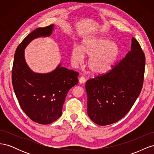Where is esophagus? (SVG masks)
I'll return each instance as SVG.
<instances>
[{
    "instance_id": "34e87169",
    "label": "esophagus",
    "mask_w": 154,
    "mask_h": 154,
    "mask_svg": "<svg viewBox=\"0 0 154 154\" xmlns=\"http://www.w3.org/2000/svg\"><path fill=\"white\" fill-rule=\"evenodd\" d=\"M85 78L83 77V76H82L80 78V79H79V83H84L85 82Z\"/></svg>"
}]
</instances>
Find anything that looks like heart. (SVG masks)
<instances>
[{
	"instance_id": "b5f03b06",
	"label": "heart",
	"mask_w": 154,
	"mask_h": 154,
	"mask_svg": "<svg viewBox=\"0 0 154 154\" xmlns=\"http://www.w3.org/2000/svg\"><path fill=\"white\" fill-rule=\"evenodd\" d=\"M119 55L118 46L112 41L103 37H88L82 41L80 47L71 51V59L74 64L80 63L83 57H89L87 66L95 75H101L113 68Z\"/></svg>"
}]
</instances>
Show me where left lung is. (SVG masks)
I'll return each mask as SVG.
<instances>
[{"label": "left lung", "mask_w": 154, "mask_h": 154, "mask_svg": "<svg viewBox=\"0 0 154 154\" xmlns=\"http://www.w3.org/2000/svg\"><path fill=\"white\" fill-rule=\"evenodd\" d=\"M145 57L138 42L132 38L131 50L104 75L87 80V114L96 124L105 126L127 114L141 91Z\"/></svg>", "instance_id": "left-lung-1"}]
</instances>
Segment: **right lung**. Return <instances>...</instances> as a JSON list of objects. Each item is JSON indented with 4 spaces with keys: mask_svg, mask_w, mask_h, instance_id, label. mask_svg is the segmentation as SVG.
Wrapping results in <instances>:
<instances>
[{
    "mask_svg": "<svg viewBox=\"0 0 154 154\" xmlns=\"http://www.w3.org/2000/svg\"><path fill=\"white\" fill-rule=\"evenodd\" d=\"M53 24L39 27L23 40L15 51L12 70L14 91L22 110L33 122L48 125L62 114L67 92L78 84L79 73L61 66L48 73H36L27 66L24 49L32 40L51 35Z\"/></svg>",
    "mask_w": 154,
    "mask_h": 154,
    "instance_id": "obj_1",
    "label": "right lung"
}]
</instances>
